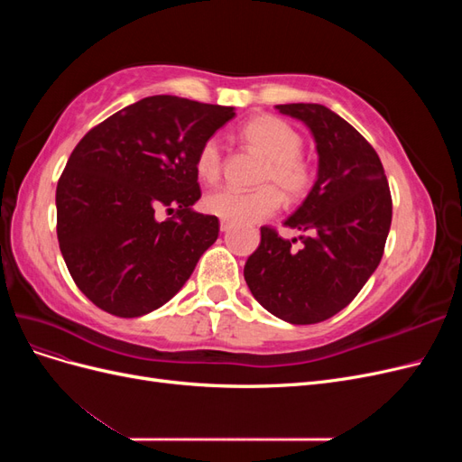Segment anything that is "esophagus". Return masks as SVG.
<instances>
[{
  "label": "esophagus",
  "instance_id": "obj_1",
  "mask_svg": "<svg viewBox=\"0 0 462 462\" xmlns=\"http://www.w3.org/2000/svg\"><path fill=\"white\" fill-rule=\"evenodd\" d=\"M219 229H221L223 233L229 231V229H231V223H229V221H221V223H219Z\"/></svg>",
  "mask_w": 462,
  "mask_h": 462
}]
</instances>
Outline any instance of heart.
<instances>
[{"mask_svg": "<svg viewBox=\"0 0 462 462\" xmlns=\"http://www.w3.org/2000/svg\"><path fill=\"white\" fill-rule=\"evenodd\" d=\"M243 141L265 160L258 173L256 190L219 189L204 199V209L209 216L229 223H254L270 217L287 202L304 199L314 185V165L306 160L302 136L291 125L275 116H258L243 125ZM199 177L204 183H216L223 170V152L216 136L208 138L194 160Z\"/></svg>", "mask_w": 462, "mask_h": 462, "instance_id": "1", "label": "heart"}]
</instances>
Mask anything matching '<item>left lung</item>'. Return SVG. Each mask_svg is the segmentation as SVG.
I'll return each mask as SVG.
<instances>
[{
	"mask_svg": "<svg viewBox=\"0 0 462 462\" xmlns=\"http://www.w3.org/2000/svg\"><path fill=\"white\" fill-rule=\"evenodd\" d=\"M277 109L309 125L319 165L309 197L283 226L300 235V248L263 226L245 263L254 299L289 324H318L351 302L380 263L391 227L389 183L372 144L351 123L319 104Z\"/></svg>",
	"mask_w": 462,
	"mask_h": 462,
	"instance_id": "left-lung-1",
	"label": "left lung"
}]
</instances>
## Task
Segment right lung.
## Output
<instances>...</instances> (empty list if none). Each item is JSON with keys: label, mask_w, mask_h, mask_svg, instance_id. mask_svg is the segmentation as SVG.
I'll return each instance as SVG.
<instances>
[{"label": "right lung", "mask_w": 462, "mask_h": 462, "mask_svg": "<svg viewBox=\"0 0 462 462\" xmlns=\"http://www.w3.org/2000/svg\"><path fill=\"white\" fill-rule=\"evenodd\" d=\"M233 107L150 96L92 127L58 180V241L73 282L97 309L136 318L185 285L219 235L200 199L197 152ZM173 213L165 222L155 209Z\"/></svg>", "instance_id": "right-lung-1"}]
</instances>
